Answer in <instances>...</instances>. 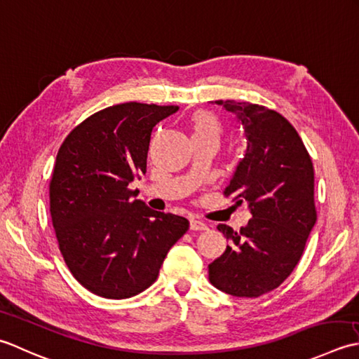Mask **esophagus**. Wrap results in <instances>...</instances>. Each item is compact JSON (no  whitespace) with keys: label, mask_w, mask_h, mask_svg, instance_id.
Masks as SVG:
<instances>
[{"label":"esophagus","mask_w":359,"mask_h":359,"mask_svg":"<svg viewBox=\"0 0 359 359\" xmlns=\"http://www.w3.org/2000/svg\"><path fill=\"white\" fill-rule=\"evenodd\" d=\"M209 226L201 222V220H195V218H192L190 220V231H208Z\"/></svg>","instance_id":"1"}]
</instances>
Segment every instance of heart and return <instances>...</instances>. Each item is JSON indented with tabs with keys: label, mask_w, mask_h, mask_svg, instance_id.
Here are the masks:
<instances>
[{
	"label": "heart",
	"mask_w": 359,
	"mask_h": 359,
	"mask_svg": "<svg viewBox=\"0 0 359 359\" xmlns=\"http://www.w3.org/2000/svg\"><path fill=\"white\" fill-rule=\"evenodd\" d=\"M192 130L194 137L212 136L220 137L222 135V121L218 116L210 111H198L192 118Z\"/></svg>",
	"instance_id": "b5f03b06"
}]
</instances>
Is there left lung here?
<instances>
[{
  "label": "left lung",
  "mask_w": 359,
  "mask_h": 359,
  "mask_svg": "<svg viewBox=\"0 0 359 359\" xmlns=\"http://www.w3.org/2000/svg\"><path fill=\"white\" fill-rule=\"evenodd\" d=\"M215 104L237 116L246 137L224 196L248 203L252 218L238 232L218 224L231 245L209 265V280L228 294L259 297L292 273L316 223L313 163L296 128L274 109L236 100Z\"/></svg>",
  "instance_id": "1"
}]
</instances>
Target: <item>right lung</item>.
<instances>
[{"label":"right lung","mask_w":359,"mask_h":359,"mask_svg":"<svg viewBox=\"0 0 359 359\" xmlns=\"http://www.w3.org/2000/svg\"><path fill=\"white\" fill-rule=\"evenodd\" d=\"M177 105L127 102L86 118L57 153L50 217L69 271L107 299L136 296L156 280L189 229L184 217L151 210L130 187L147 172L151 131Z\"/></svg>","instance_id":"obj_1"}]
</instances>
